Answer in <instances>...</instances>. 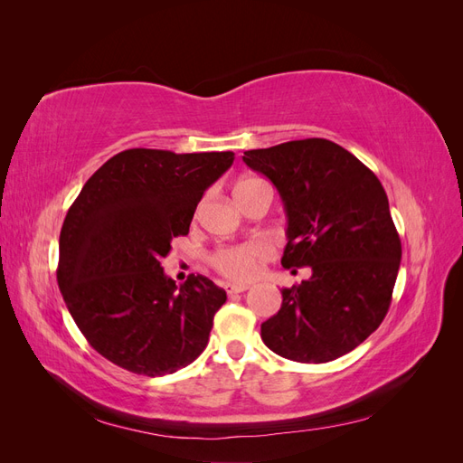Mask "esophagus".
Segmentation results:
<instances>
[{
	"label": "esophagus",
	"mask_w": 463,
	"mask_h": 463,
	"mask_svg": "<svg viewBox=\"0 0 463 463\" xmlns=\"http://www.w3.org/2000/svg\"><path fill=\"white\" fill-rule=\"evenodd\" d=\"M223 288H226V291L230 293V296H232V293H243V291L249 289L247 284H230V282L223 286Z\"/></svg>",
	"instance_id": "34e87169"
}]
</instances>
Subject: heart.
<instances>
[{
  "label": "heart",
  "mask_w": 463,
  "mask_h": 463,
  "mask_svg": "<svg viewBox=\"0 0 463 463\" xmlns=\"http://www.w3.org/2000/svg\"><path fill=\"white\" fill-rule=\"evenodd\" d=\"M247 181H253V179H245L241 184H247ZM269 255H270V247L264 241H247V243L218 249L216 253L210 257V262H213L214 269L226 278L250 279L257 276L260 262Z\"/></svg>",
  "instance_id": "b5f03b06"
}]
</instances>
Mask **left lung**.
I'll list each match as a JSON object with an SVG mask.
<instances>
[{
    "label": "left lung",
    "mask_w": 463,
    "mask_h": 463,
    "mask_svg": "<svg viewBox=\"0 0 463 463\" xmlns=\"http://www.w3.org/2000/svg\"><path fill=\"white\" fill-rule=\"evenodd\" d=\"M243 162L284 201L282 266L311 269L309 279L282 289L279 311L260 325L262 342L299 363L349 354L384 320L402 260L384 187L326 138L247 150Z\"/></svg>",
    "instance_id": "8db88e82"
}]
</instances>
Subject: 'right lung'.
I'll use <instances>...</instances> for the list:
<instances>
[{
    "mask_svg": "<svg viewBox=\"0 0 463 463\" xmlns=\"http://www.w3.org/2000/svg\"><path fill=\"white\" fill-rule=\"evenodd\" d=\"M233 152L129 148L109 158L69 208L60 233L58 284L98 354L137 374H172L208 344L226 291L162 269L172 240L187 235L204 191Z\"/></svg>",
    "mask_w": 463,
    "mask_h": 463,
    "instance_id": "1",
    "label": "right lung"
}]
</instances>
